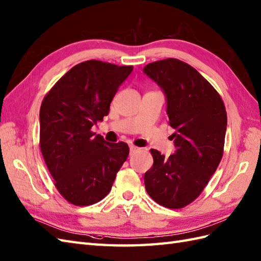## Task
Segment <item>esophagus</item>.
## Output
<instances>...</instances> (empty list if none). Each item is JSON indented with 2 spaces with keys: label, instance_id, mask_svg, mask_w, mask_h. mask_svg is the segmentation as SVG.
Masks as SVG:
<instances>
[{
  "label": "esophagus",
  "instance_id": "obj_1",
  "mask_svg": "<svg viewBox=\"0 0 261 261\" xmlns=\"http://www.w3.org/2000/svg\"><path fill=\"white\" fill-rule=\"evenodd\" d=\"M129 149H130V153H133V152H136V151L140 150L138 147H136V145H133V144L129 145Z\"/></svg>",
  "mask_w": 261,
  "mask_h": 261
}]
</instances>
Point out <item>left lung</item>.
Returning <instances> with one entry per match:
<instances>
[{
  "label": "left lung",
  "mask_w": 261,
  "mask_h": 261,
  "mask_svg": "<svg viewBox=\"0 0 261 261\" xmlns=\"http://www.w3.org/2000/svg\"><path fill=\"white\" fill-rule=\"evenodd\" d=\"M143 73L165 93L175 147L169 158L150 150L153 166L144 173L145 190L163 207L184 208L202 192L222 158L225 105L214 87L180 60L149 63Z\"/></svg>",
  "instance_id": "obj_1"
}]
</instances>
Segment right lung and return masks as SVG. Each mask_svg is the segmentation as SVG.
<instances>
[{
  "label": "right lung",
  "mask_w": 261,
  "mask_h": 261,
  "mask_svg": "<svg viewBox=\"0 0 261 261\" xmlns=\"http://www.w3.org/2000/svg\"><path fill=\"white\" fill-rule=\"evenodd\" d=\"M133 66L90 60L60 79L40 109V148L59 192L75 205H90L110 192L128 158L124 142L110 143L91 128L108 116L110 103Z\"/></svg>",
  "instance_id": "obj_1"
}]
</instances>
